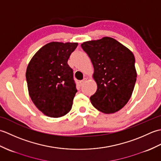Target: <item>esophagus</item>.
Instances as JSON below:
<instances>
[{"mask_svg":"<svg viewBox=\"0 0 161 161\" xmlns=\"http://www.w3.org/2000/svg\"><path fill=\"white\" fill-rule=\"evenodd\" d=\"M87 80H88V78L85 77V78H84L83 80L80 81V85H81V86H82V85H84V84L85 82H86V81H87Z\"/></svg>","mask_w":161,"mask_h":161,"instance_id":"34e87169","label":"esophagus"}]
</instances>
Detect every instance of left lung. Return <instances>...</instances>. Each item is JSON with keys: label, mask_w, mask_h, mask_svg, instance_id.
<instances>
[{"label": "left lung", "mask_w": 161, "mask_h": 161, "mask_svg": "<svg viewBox=\"0 0 161 161\" xmlns=\"http://www.w3.org/2000/svg\"><path fill=\"white\" fill-rule=\"evenodd\" d=\"M94 68L97 88L90 97L93 107L104 114H114L127 103L137 73L132 52L118 41L105 36L81 45Z\"/></svg>", "instance_id": "left-lung-1"}]
</instances>
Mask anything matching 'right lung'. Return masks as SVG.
I'll return each instance as SVG.
<instances>
[{"mask_svg": "<svg viewBox=\"0 0 161 161\" xmlns=\"http://www.w3.org/2000/svg\"><path fill=\"white\" fill-rule=\"evenodd\" d=\"M77 43L50 42L40 48L26 70L30 97L44 115L59 118L70 111L77 93L68 60Z\"/></svg>", "mask_w": 161, "mask_h": 161, "instance_id": "1", "label": "right lung"}]
</instances>
